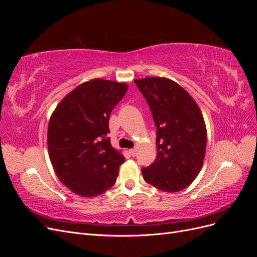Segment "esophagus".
I'll return each instance as SVG.
<instances>
[{"mask_svg":"<svg viewBox=\"0 0 257 257\" xmlns=\"http://www.w3.org/2000/svg\"><path fill=\"white\" fill-rule=\"evenodd\" d=\"M136 153H137V149H131L130 150V154L132 155V157H135Z\"/></svg>","mask_w":257,"mask_h":257,"instance_id":"esophagus-1","label":"esophagus"}]
</instances>
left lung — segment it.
I'll return each mask as SVG.
<instances>
[{
  "instance_id": "1",
  "label": "left lung",
  "mask_w": 257,
  "mask_h": 257,
  "mask_svg": "<svg viewBox=\"0 0 257 257\" xmlns=\"http://www.w3.org/2000/svg\"><path fill=\"white\" fill-rule=\"evenodd\" d=\"M149 105L157 132L158 157L143 168L145 181L168 193L182 191L204 164L207 128L198 105L180 84L164 77L134 80Z\"/></svg>"
}]
</instances>
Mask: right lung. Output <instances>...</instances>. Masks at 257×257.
Wrapping results in <instances>:
<instances>
[{"label":"right lung","instance_id":"1","mask_svg":"<svg viewBox=\"0 0 257 257\" xmlns=\"http://www.w3.org/2000/svg\"><path fill=\"white\" fill-rule=\"evenodd\" d=\"M125 82L95 78L61 100L47 134L51 164L60 181L82 197H95L115 183L125 161L111 146L110 112L127 91Z\"/></svg>","mask_w":257,"mask_h":257}]
</instances>
